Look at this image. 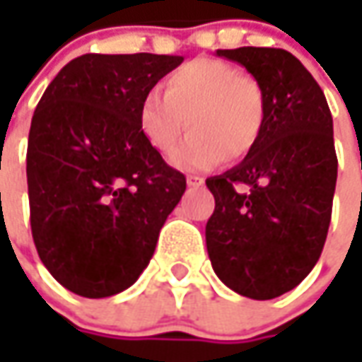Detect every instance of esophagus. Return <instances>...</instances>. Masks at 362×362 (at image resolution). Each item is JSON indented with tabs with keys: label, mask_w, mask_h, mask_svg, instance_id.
Instances as JSON below:
<instances>
[{
	"label": "esophagus",
	"mask_w": 362,
	"mask_h": 362,
	"mask_svg": "<svg viewBox=\"0 0 362 362\" xmlns=\"http://www.w3.org/2000/svg\"><path fill=\"white\" fill-rule=\"evenodd\" d=\"M205 183V179L199 177V175H187V185L189 187H202Z\"/></svg>",
	"instance_id": "34e87169"
}]
</instances>
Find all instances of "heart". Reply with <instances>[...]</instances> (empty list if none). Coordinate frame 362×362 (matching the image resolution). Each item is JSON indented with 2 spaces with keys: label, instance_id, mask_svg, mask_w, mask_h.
I'll list each match as a JSON object with an SVG mask.
<instances>
[{
  "label": "heart",
  "instance_id": "obj_1",
  "mask_svg": "<svg viewBox=\"0 0 362 362\" xmlns=\"http://www.w3.org/2000/svg\"><path fill=\"white\" fill-rule=\"evenodd\" d=\"M268 98L256 78L221 60L199 58L181 66L148 92L139 106V129L146 145L167 155L187 124V139L171 153L181 171H205L221 160H240L262 139Z\"/></svg>",
  "mask_w": 362,
  "mask_h": 362
}]
</instances>
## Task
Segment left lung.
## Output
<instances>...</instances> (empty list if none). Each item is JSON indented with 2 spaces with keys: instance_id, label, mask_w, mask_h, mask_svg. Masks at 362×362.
<instances>
[{
  "instance_id": "1",
  "label": "left lung",
  "mask_w": 362,
  "mask_h": 362,
  "mask_svg": "<svg viewBox=\"0 0 362 362\" xmlns=\"http://www.w3.org/2000/svg\"><path fill=\"white\" fill-rule=\"evenodd\" d=\"M216 54L262 84L268 119L240 165L205 181L216 197L207 254L233 292L272 300L310 274L327 242L339 169L332 115L318 82L290 52L245 46Z\"/></svg>"
}]
</instances>
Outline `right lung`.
I'll return each instance as SVG.
<instances>
[{"label":"right lung","mask_w":362,"mask_h":362,"mask_svg":"<svg viewBox=\"0 0 362 362\" xmlns=\"http://www.w3.org/2000/svg\"><path fill=\"white\" fill-rule=\"evenodd\" d=\"M183 56L84 54L35 106L28 195L35 250L70 292L115 296L143 274L185 193L139 129V106Z\"/></svg>","instance_id":"1"}]
</instances>
